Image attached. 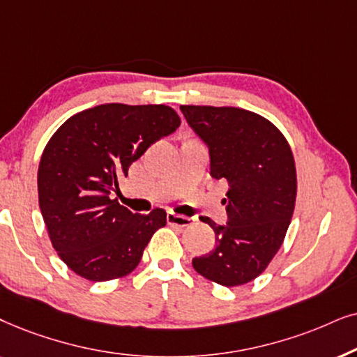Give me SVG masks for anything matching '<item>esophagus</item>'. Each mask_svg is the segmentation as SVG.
<instances>
[{
    "mask_svg": "<svg viewBox=\"0 0 357 357\" xmlns=\"http://www.w3.org/2000/svg\"><path fill=\"white\" fill-rule=\"evenodd\" d=\"M166 220H168L169 225L188 227V225H191V223L194 222V218H192V217L178 215V213H174V212H168V215H166Z\"/></svg>",
    "mask_w": 357,
    "mask_h": 357,
    "instance_id": "esophagus-1",
    "label": "esophagus"
}]
</instances>
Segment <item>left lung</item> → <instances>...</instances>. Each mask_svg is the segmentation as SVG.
Wrapping results in <instances>:
<instances>
[{
  "mask_svg": "<svg viewBox=\"0 0 357 357\" xmlns=\"http://www.w3.org/2000/svg\"><path fill=\"white\" fill-rule=\"evenodd\" d=\"M179 109L208 149L211 176L228 183V220H204L215 231V246L192 266L220 286H241L268 268L291 223L297 194L291 146L268 119L245 109Z\"/></svg>",
  "mask_w": 357,
  "mask_h": 357,
  "instance_id": "1",
  "label": "left lung"
}]
</instances>
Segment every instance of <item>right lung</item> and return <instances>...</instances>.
Returning <instances> with one entry per match:
<instances>
[{
	"instance_id": "obj_1",
	"label": "right lung",
	"mask_w": 357,
	"mask_h": 357,
	"mask_svg": "<svg viewBox=\"0 0 357 357\" xmlns=\"http://www.w3.org/2000/svg\"><path fill=\"white\" fill-rule=\"evenodd\" d=\"M179 123L163 104L112 102L75 114L52 137L37 174L39 206L52 245L73 273L104 282L140 263L166 212L134 213L111 196L129 166Z\"/></svg>"
}]
</instances>
